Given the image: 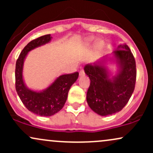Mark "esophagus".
I'll use <instances>...</instances> for the list:
<instances>
[{
    "instance_id": "1",
    "label": "esophagus",
    "mask_w": 153,
    "mask_h": 153,
    "mask_svg": "<svg viewBox=\"0 0 153 153\" xmlns=\"http://www.w3.org/2000/svg\"><path fill=\"white\" fill-rule=\"evenodd\" d=\"M84 75H85V73H84L83 70H82V71H80V73H79V76L82 77V76H84Z\"/></svg>"
}]
</instances>
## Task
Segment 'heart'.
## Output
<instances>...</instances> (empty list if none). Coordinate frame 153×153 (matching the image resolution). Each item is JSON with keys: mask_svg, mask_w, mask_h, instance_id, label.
I'll list each match as a JSON object with an SVG mask.
<instances>
[{"mask_svg": "<svg viewBox=\"0 0 153 153\" xmlns=\"http://www.w3.org/2000/svg\"><path fill=\"white\" fill-rule=\"evenodd\" d=\"M95 39L94 37H89L85 41V45H86V46H89V45H91V44L94 42Z\"/></svg>", "mask_w": 153, "mask_h": 153, "instance_id": "b5f03b06", "label": "heart"}]
</instances>
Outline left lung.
Listing matches in <instances>:
<instances>
[{"label":"left lung","instance_id":"obj_1","mask_svg":"<svg viewBox=\"0 0 153 153\" xmlns=\"http://www.w3.org/2000/svg\"><path fill=\"white\" fill-rule=\"evenodd\" d=\"M111 65L117 68L114 74ZM84 71L91 80L87 103L95 113L111 115L126 106L134 91L137 75L134 56L126 44L119 45L110 55L86 64Z\"/></svg>","mask_w":153,"mask_h":153}]
</instances>
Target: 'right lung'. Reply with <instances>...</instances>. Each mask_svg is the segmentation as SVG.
Here are the masks:
<instances>
[{
    "label": "right lung",
    "mask_w": 153,
    "mask_h": 153,
    "mask_svg": "<svg viewBox=\"0 0 153 153\" xmlns=\"http://www.w3.org/2000/svg\"><path fill=\"white\" fill-rule=\"evenodd\" d=\"M50 34L32 40L24 47L16 63V90L22 103L31 112L42 117H50L59 111L66 102L71 85L78 78V72L59 75L49 86L42 91H35L26 85L23 76L24 61L30 51L50 43Z\"/></svg>",
    "instance_id": "1"
}]
</instances>
